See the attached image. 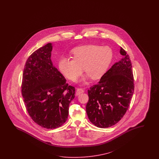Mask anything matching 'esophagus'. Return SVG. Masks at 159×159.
I'll return each mask as SVG.
<instances>
[{
	"mask_svg": "<svg viewBox=\"0 0 159 159\" xmlns=\"http://www.w3.org/2000/svg\"><path fill=\"white\" fill-rule=\"evenodd\" d=\"M84 90L83 89H82V88H79V89H77V91H76V95L77 96L80 95V94L84 93Z\"/></svg>",
	"mask_w": 159,
	"mask_h": 159,
	"instance_id": "1",
	"label": "esophagus"
}]
</instances>
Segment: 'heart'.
Returning a JSON list of instances; mask_svg holds the SVG:
<instances>
[{"label":"heart","instance_id":"obj_1","mask_svg":"<svg viewBox=\"0 0 159 159\" xmlns=\"http://www.w3.org/2000/svg\"><path fill=\"white\" fill-rule=\"evenodd\" d=\"M73 59L62 58L59 68L63 75L71 81H75L83 70L93 80L101 78L107 70L113 58V53L108 47L86 45L74 48Z\"/></svg>","mask_w":159,"mask_h":159}]
</instances>
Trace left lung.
Wrapping results in <instances>:
<instances>
[{
  "label": "left lung",
  "instance_id": "obj_1",
  "mask_svg": "<svg viewBox=\"0 0 159 159\" xmlns=\"http://www.w3.org/2000/svg\"><path fill=\"white\" fill-rule=\"evenodd\" d=\"M120 53L124 58L88 90L87 114L92 124L98 128H108L118 123L128 109L134 94L130 58L122 47Z\"/></svg>",
  "mask_w": 159,
  "mask_h": 159
}]
</instances>
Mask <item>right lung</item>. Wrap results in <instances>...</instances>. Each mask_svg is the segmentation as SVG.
Instances as JSON below:
<instances>
[{
	"label": "right lung",
	"mask_w": 159,
	"mask_h": 159,
	"mask_svg": "<svg viewBox=\"0 0 159 159\" xmlns=\"http://www.w3.org/2000/svg\"><path fill=\"white\" fill-rule=\"evenodd\" d=\"M52 45L39 48L27 59L24 66L21 93L29 116L38 125L55 129L66 121L69 104L75 89L51 61Z\"/></svg>",
	"instance_id": "1"
}]
</instances>
